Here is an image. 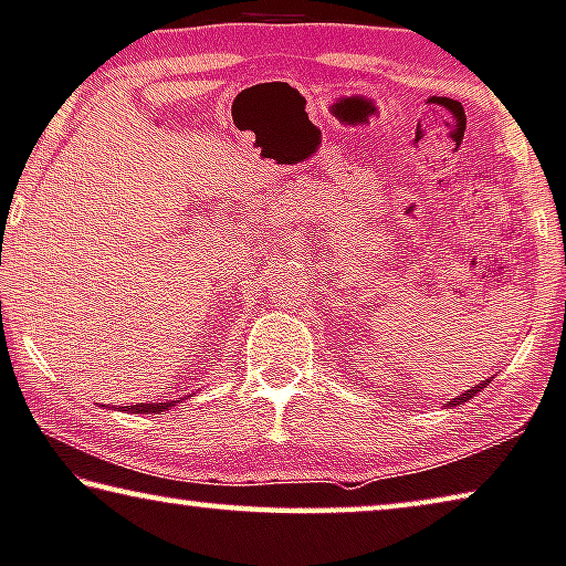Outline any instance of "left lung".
Wrapping results in <instances>:
<instances>
[{
    "instance_id": "1",
    "label": "left lung",
    "mask_w": 566,
    "mask_h": 566,
    "mask_svg": "<svg viewBox=\"0 0 566 566\" xmlns=\"http://www.w3.org/2000/svg\"><path fill=\"white\" fill-rule=\"evenodd\" d=\"M493 381V376L491 378H485V381H480L478 386H472V389H468L465 394H460L458 396V399H452V401H447V409H452V407H460V403H465V401H470L472 399V396H475L480 389H485V386L488 384H491Z\"/></svg>"
}]
</instances>
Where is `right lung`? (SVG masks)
<instances>
[{"instance_id": "obj_1", "label": "right lung", "mask_w": 566, "mask_h": 566, "mask_svg": "<svg viewBox=\"0 0 566 566\" xmlns=\"http://www.w3.org/2000/svg\"><path fill=\"white\" fill-rule=\"evenodd\" d=\"M175 407V401L165 403H134V407H122V411H129V415H159V411Z\"/></svg>"}]
</instances>
